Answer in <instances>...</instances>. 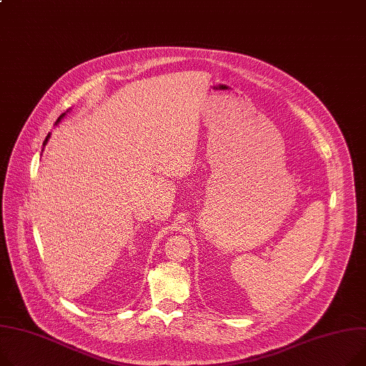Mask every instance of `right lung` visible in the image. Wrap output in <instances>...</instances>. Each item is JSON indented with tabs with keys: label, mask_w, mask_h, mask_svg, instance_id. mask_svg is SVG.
Returning <instances> with one entry per match:
<instances>
[{
	"label": "right lung",
	"mask_w": 366,
	"mask_h": 366,
	"mask_svg": "<svg viewBox=\"0 0 366 366\" xmlns=\"http://www.w3.org/2000/svg\"><path fill=\"white\" fill-rule=\"evenodd\" d=\"M64 114H66V113H63V114H61V116H60V117H59V119H57V122H56V124H59V122H60V120H61V119H63V116H64ZM48 138H50V134H48V135H46V138H45V141H44V145H45V144H46V141H48Z\"/></svg>",
	"instance_id": "add662e5"
}]
</instances>
